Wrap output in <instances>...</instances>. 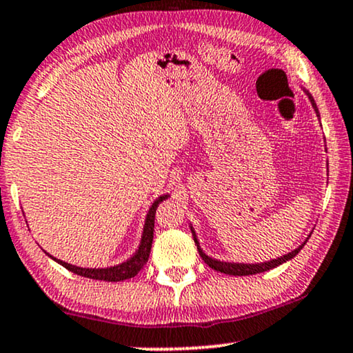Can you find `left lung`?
Here are the masks:
<instances>
[{
	"label": "left lung",
	"instance_id": "8db88e82",
	"mask_svg": "<svg viewBox=\"0 0 353 353\" xmlns=\"http://www.w3.org/2000/svg\"><path fill=\"white\" fill-rule=\"evenodd\" d=\"M310 99H311V102H313V105H314V109H316V104H314L313 97H310ZM192 233H194V230H192ZM194 241H195V244H197L199 254H200V257L203 259V262H205V264H207L208 267H212L213 270H216V272H221V274H228V275H238V276H243V275H254V274H261V272H265V270H270V269H274V267L280 265V264H283V262H287V261H290V259H293V257H295L296 254L301 251V248L305 246V244H306V241H305V243H303L301 246H298V248L295 249V251L288 252L287 256H283V257H279V259H274V261H269V262H264V264H231V262H220V261H215V259H212V257L205 256V254L202 252V249H200V246H199V243H197V238H195V234H194Z\"/></svg>",
	"mask_w": 353,
	"mask_h": 353
}]
</instances>
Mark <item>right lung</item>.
<instances>
[{
    "mask_svg": "<svg viewBox=\"0 0 353 353\" xmlns=\"http://www.w3.org/2000/svg\"><path fill=\"white\" fill-rule=\"evenodd\" d=\"M164 199H168V195H163V197H159L153 205H151L148 215H146L143 236H141L140 248H138L135 256L128 259V261L123 262V264L109 267V269H81V267L66 264V262H63V261H58V259H55V257H53V261H57L58 264L63 265L65 269L73 272V274L81 275V276H88V279H92V280H104V282H120V280L132 279V276H135L138 272L143 269L146 262H148L151 244H153L156 208H158V205L161 203Z\"/></svg>",
    "mask_w": 353,
    "mask_h": 353,
    "instance_id": "add662e5",
    "label": "right lung"
}]
</instances>
